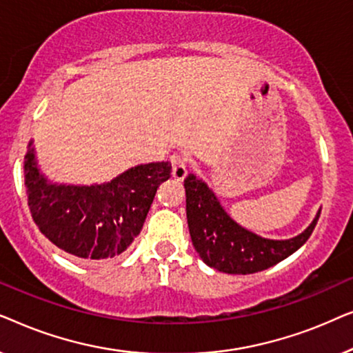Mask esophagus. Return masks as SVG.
Here are the masks:
<instances>
[{"instance_id": "obj_1", "label": "esophagus", "mask_w": 353, "mask_h": 353, "mask_svg": "<svg viewBox=\"0 0 353 353\" xmlns=\"http://www.w3.org/2000/svg\"><path fill=\"white\" fill-rule=\"evenodd\" d=\"M172 162V176L175 178L176 181H183L186 178V161L185 157L180 156V154H175V156L170 157Z\"/></svg>"}]
</instances>
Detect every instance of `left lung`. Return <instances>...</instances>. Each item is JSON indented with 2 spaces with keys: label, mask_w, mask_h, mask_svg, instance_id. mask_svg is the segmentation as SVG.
Masks as SVG:
<instances>
[{
  "label": "left lung",
  "mask_w": 353,
  "mask_h": 353,
  "mask_svg": "<svg viewBox=\"0 0 353 353\" xmlns=\"http://www.w3.org/2000/svg\"><path fill=\"white\" fill-rule=\"evenodd\" d=\"M186 219L196 252L210 268L230 274L262 272L301 249L315 230V219L301 234L268 239L245 230L231 219L207 183L190 173L185 180Z\"/></svg>",
  "instance_id": "1"
}]
</instances>
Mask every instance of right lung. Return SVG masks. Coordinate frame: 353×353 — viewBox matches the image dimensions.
<instances>
[{"label": "right lung", "instance_id": "right-lung-1", "mask_svg": "<svg viewBox=\"0 0 353 353\" xmlns=\"http://www.w3.org/2000/svg\"><path fill=\"white\" fill-rule=\"evenodd\" d=\"M170 173L172 163L151 162L101 185H67L41 172L33 139L23 157L33 221L52 244L86 260L114 259L127 250L143 228L159 185Z\"/></svg>", "mask_w": 353, "mask_h": 353}]
</instances>
